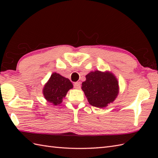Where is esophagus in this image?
<instances>
[{
	"mask_svg": "<svg viewBox=\"0 0 158 158\" xmlns=\"http://www.w3.org/2000/svg\"><path fill=\"white\" fill-rule=\"evenodd\" d=\"M74 87L76 89H79L80 87H81V83H80V82H75L74 83Z\"/></svg>",
	"mask_w": 158,
	"mask_h": 158,
	"instance_id": "34e87169",
	"label": "esophagus"
}]
</instances>
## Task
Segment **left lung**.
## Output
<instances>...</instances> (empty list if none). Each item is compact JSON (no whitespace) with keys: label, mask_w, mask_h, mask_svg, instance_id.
<instances>
[{"label":"left lung","mask_w":158,"mask_h":158,"mask_svg":"<svg viewBox=\"0 0 158 158\" xmlns=\"http://www.w3.org/2000/svg\"><path fill=\"white\" fill-rule=\"evenodd\" d=\"M81 89L90 105L103 108L113 102L118 94V82L110 73L96 70L85 76Z\"/></svg>","instance_id":"1"}]
</instances>
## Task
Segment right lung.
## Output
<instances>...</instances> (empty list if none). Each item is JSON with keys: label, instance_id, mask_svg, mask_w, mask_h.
Instances as JSON below:
<instances>
[{"label": "right lung", "instance_id": "obj_1", "mask_svg": "<svg viewBox=\"0 0 158 158\" xmlns=\"http://www.w3.org/2000/svg\"><path fill=\"white\" fill-rule=\"evenodd\" d=\"M73 87L72 83L69 79L54 73L43 88V95L49 102L57 105L62 102L67 92Z\"/></svg>", "mask_w": 158, "mask_h": 158}]
</instances>
